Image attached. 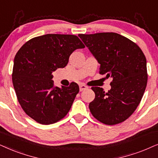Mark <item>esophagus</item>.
Here are the masks:
<instances>
[{
	"mask_svg": "<svg viewBox=\"0 0 158 158\" xmlns=\"http://www.w3.org/2000/svg\"><path fill=\"white\" fill-rule=\"evenodd\" d=\"M87 88H88V87H87V86L85 85H81L80 86H79V90H80L81 92L83 90H85V89H87Z\"/></svg>",
	"mask_w": 158,
	"mask_h": 158,
	"instance_id": "obj_1",
	"label": "esophagus"
}]
</instances>
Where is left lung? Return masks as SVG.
I'll return each instance as SVG.
<instances>
[{"instance_id": "8db88e82", "label": "left lung", "mask_w": 158, "mask_h": 158, "mask_svg": "<svg viewBox=\"0 0 158 158\" xmlns=\"http://www.w3.org/2000/svg\"><path fill=\"white\" fill-rule=\"evenodd\" d=\"M100 63L99 73L112 78L111 88L93 87L95 99L89 108L94 117L103 124L123 123L140 103L147 84V60L136 44L116 33L79 34Z\"/></svg>"}]
</instances>
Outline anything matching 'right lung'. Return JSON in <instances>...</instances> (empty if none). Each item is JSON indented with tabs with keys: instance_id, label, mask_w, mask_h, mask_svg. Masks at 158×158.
Wrapping results in <instances>:
<instances>
[{
	"instance_id": "obj_1",
	"label": "right lung",
	"mask_w": 158,
	"mask_h": 158,
	"mask_svg": "<svg viewBox=\"0 0 158 158\" xmlns=\"http://www.w3.org/2000/svg\"><path fill=\"white\" fill-rule=\"evenodd\" d=\"M85 46L74 35L47 34L27 41L16 54L12 82L22 109L42 125L67 114L79 91V85L55 87L52 73L69 63L70 55Z\"/></svg>"
}]
</instances>
